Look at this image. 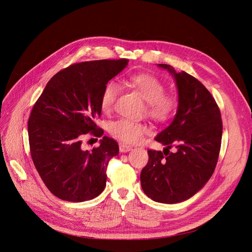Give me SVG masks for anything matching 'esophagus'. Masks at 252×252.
Wrapping results in <instances>:
<instances>
[{"instance_id":"1","label":"esophagus","mask_w":252,"mask_h":252,"mask_svg":"<svg viewBox=\"0 0 252 252\" xmlns=\"http://www.w3.org/2000/svg\"><path fill=\"white\" fill-rule=\"evenodd\" d=\"M130 150H131V147L128 146V145H126V144L119 145V151H121L122 153H126V152H128Z\"/></svg>"}]
</instances>
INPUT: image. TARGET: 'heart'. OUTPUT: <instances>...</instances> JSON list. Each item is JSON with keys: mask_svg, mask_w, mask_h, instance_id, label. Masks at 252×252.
Segmentation results:
<instances>
[{"mask_svg": "<svg viewBox=\"0 0 252 252\" xmlns=\"http://www.w3.org/2000/svg\"><path fill=\"white\" fill-rule=\"evenodd\" d=\"M128 83L147 102V114L154 121L164 123L173 117L178 107V101L176 97L164 94L165 87L156 76L149 73H138L131 75ZM119 92L121 87L115 81H109L104 86L100 98V107L104 113L113 109ZM147 130L146 125L126 118L117 119L109 125L110 135L127 144L139 143Z\"/></svg>", "mask_w": 252, "mask_h": 252, "instance_id": "1", "label": "heart"}]
</instances>
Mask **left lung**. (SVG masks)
Masks as SVG:
<instances>
[{
    "instance_id": "left-lung-1",
    "label": "left lung",
    "mask_w": 252,
    "mask_h": 252,
    "mask_svg": "<svg viewBox=\"0 0 252 252\" xmlns=\"http://www.w3.org/2000/svg\"><path fill=\"white\" fill-rule=\"evenodd\" d=\"M175 77L179 105L171 124L155 140L163 152L148 150L141 171V186L156 202L174 204L195 195L213 176L220 149L222 123L209 91L194 76L158 64ZM174 149V153H169Z\"/></svg>"
}]
</instances>
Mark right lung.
<instances>
[{
  "label": "right lung",
  "instance_id": "add662e5",
  "mask_svg": "<svg viewBox=\"0 0 252 252\" xmlns=\"http://www.w3.org/2000/svg\"><path fill=\"white\" fill-rule=\"evenodd\" d=\"M127 62L72 64L50 79L33 105L28 124L32 161L50 192L62 200H91L106 186V168L118 155V144L104 136L99 147L84 150L82 139L88 133L102 137L103 129L95 124L102 91Z\"/></svg>",
  "mask_w": 252,
  "mask_h": 252
}]
</instances>
